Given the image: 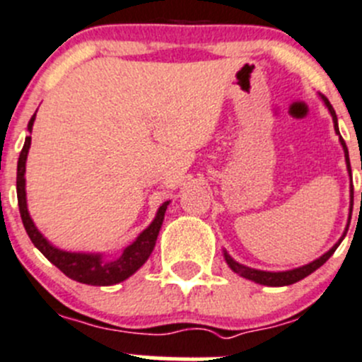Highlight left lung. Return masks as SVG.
Segmentation results:
<instances>
[{"instance_id": "obj_1", "label": "left lung", "mask_w": 362, "mask_h": 362, "mask_svg": "<svg viewBox=\"0 0 362 362\" xmlns=\"http://www.w3.org/2000/svg\"><path fill=\"white\" fill-rule=\"evenodd\" d=\"M320 96H322V100H324L325 107H327V109H329V112H331L332 121H334V132L339 135V130H338V117H336L334 109H332V105H331V103H329V100L325 98L324 95H320ZM339 142H341L343 151H345L346 169H349V176H350V180H352V170H350V160H349V149H346L345 141H343L341 137H339ZM352 206H354V185H350V213H352ZM349 225H350V216H349ZM349 225H346V228H345V232H343L341 239H339V241L336 243V245L332 246V248L329 250L327 253H324V255L318 257V259L313 260V262L306 264V266L296 267V269H291V271H280V273H271V271L252 269V267L243 266V264L235 262V260L232 259V257L228 255L227 252H223V255H225V260H227L228 267H230V269L234 271V273H238L239 276L246 278V280L255 281V284L267 285V287H285V285H292V284H296V281L303 280V278H306L308 274H311V273H313V271H317L318 267L322 266V264L327 262L329 257H331L332 253L336 252V248H338V246H339V243H341L343 238H345V235H346V230H349Z\"/></svg>"}]
</instances>
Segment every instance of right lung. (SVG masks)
<instances>
[{
    "instance_id": "right-lung-1",
    "label": "right lung",
    "mask_w": 362,
    "mask_h": 362,
    "mask_svg": "<svg viewBox=\"0 0 362 362\" xmlns=\"http://www.w3.org/2000/svg\"><path fill=\"white\" fill-rule=\"evenodd\" d=\"M35 117L37 112L31 116L30 123H28V132L31 134L33 130ZM31 137L28 135L24 148L19 155V162H17V202H19V213L23 218L24 228H26L28 235H30L31 243L40 250L45 255V259L51 260L56 267L63 274H66L71 280L78 281V284L86 285H96V287H107V285H116L119 281H124L130 278L135 271L141 269L144 266L146 260L151 255L153 248L156 245V238L162 228L163 216H165L167 206L169 200L163 202L158 207L155 220L151 221L146 230L139 234V238L132 243L130 246L123 250L121 257L114 260H105L102 253H77V252H64V250L56 248L52 246L44 235L40 234L37 227H35L33 220H31L30 213H28V204H26V160L28 151H30Z\"/></svg>"
}]
</instances>
